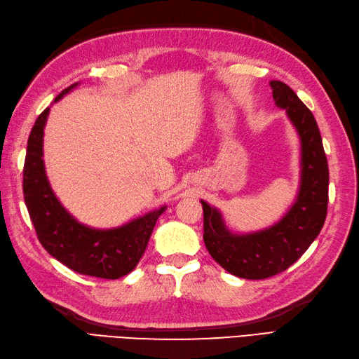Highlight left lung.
Returning a JSON list of instances; mask_svg holds the SVG:
<instances>
[{
	"label": "left lung",
	"mask_w": 359,
	"mask_h": 359,
	"mask_svg": "<svg viewBox=\"0 0 359 359\" xmlns=\"http://www.w3.org/2000/svg\"><path fill=\"white\" fill-rule=\"evenodd\" d=\"M273 100L285 110L301 140V186L284 218L261 232L235 235L221 213L201 201L204 244L229 273L245 280H266L298 261L320 235L327 215L329 164L313 114L287 84L270 81Z\"/></svg>",
	"instance_id": "obj_1"
}]
</instances>
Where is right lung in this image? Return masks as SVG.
I'll return each mask as SVG.
<instances>
[{"mask_svg":"<svg viewBox=\"0 0 359 359\" xmlns=\"http://www.w3.org/2000/svg\"><path fill=\"white\" fill-rule=\"evenodd\" d=\"M78 83L62 90L60 101ZM49 107L36 118L27 141L22 170L24 203L39 243L62 264L81 275L118 280L137 267L156 219L165 207L149 212L116 229H92L78 222L61 205L46 177L43 135Z\"/></svg>","mask_w":359,"mask_h":359,"instance_id":"right-lung-1","label":"right lung"}]
</instances>
